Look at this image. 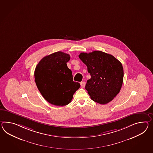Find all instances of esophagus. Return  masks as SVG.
I'll list each match as a JSON object with an SVG mask.
<instances>
[{
    "label": "esophagus",
    "instance_id": "esophagus-1",
    "mask_svg": "<svg viewBox=\"0 0 153 153\" xmlns=\"http://www.w3.org/2000/svg\"><path fill=\"white\" fill-rule=\"evenodd\" d=\"M80 85H81V86L82 87V88H83V87H85V85H86V83L85 82H81L80 83Z\"/></svg>",
    "mask_w": 153,
    "mask_h": 153
}]
</instances>
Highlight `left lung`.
<instances>
[{
	"label": "left lung",
	"instance_id": "left-lung-1",
	"mask_svg": "<svg viewBox=\"0 0 153 153\" xmlns=\"http://www.w3.org/2000/svg\"><path fill=\"white\" fill-rule=\"evenodd\" d=\"M78 56L91 76L85 88L92 100L101 104L112 101L123 84L124 72L121 62L112 55L101 51L81 52Z\"/></svg>",
	"mask_w": 153,
	"mask_h": 153
}]
</instances>
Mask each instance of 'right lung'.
I'll use <instances>...</instances> for the list:
<instances>
[{
  "label": "right lung",
  "instance_id": "obj_1",
  "mask_svg": "<svg viewBox=\"0 0 153 153\" xmlns=\"http://www.w3.org/2000/svg\"><path fill=\"white\" fill-rule=\"evenodd\" d=\"M70 55L61 52L43 57L34 72L35 81L41 95L50 103L57 106L69 104L80 87L73 81L72 71L67 66Z\"/></svg>",
  "mask_w": 153,
  "mask_h": 153
}]
</instances>
